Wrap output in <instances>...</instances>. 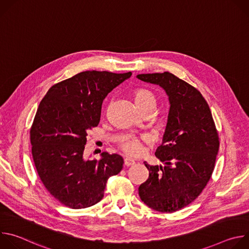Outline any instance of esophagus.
<instances>
[{"label": "esophagus", "instance_id": "34e87169", "mask_svg": "<svg viewBox=\"0 0 249 249\" xmlns=\"http://www.w3.org/2000/svg\"><path fill=\"white\" fill-rule=\"evenodd\" d=\"M124 164H125V166L133 165V164H135V160L130 158H126V159H124Z\"/></svg>", "mask_w": 249, "mask_h": 249}]
</instances>
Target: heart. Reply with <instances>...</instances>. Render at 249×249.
<instances>
[{
	"label": "heart",
	"mask_w": 249,
	"mask_h": 249,
	"mask_svg": "<svg viewBox=\"0 0 249 249\" xmlns=\"http://www.w3.org/2000/svg\"><path fill=\"white\" fill-rule=\"evenodd\" d=\"M134 102L138 109L142 112L146 109L155 108L157 99L155 94L148 89H137L134 93ZM121 149L129 156H138L142 153V144L138 139L127 138L123 140L120 144Z\"/></svg>",
	"instance_id": "heart-1"
}]
</instances>
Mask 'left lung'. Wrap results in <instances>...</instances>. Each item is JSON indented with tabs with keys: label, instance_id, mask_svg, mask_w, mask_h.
Listing matches in <instances>:
<instances>
[{
	"label": "left lung",
	"instance_id": "obj_1",
	"mask_svg": "<svg viewBox=\"0 0 249 249\" xmlns=\"http://www.w3.org/2000/svg\"><path fill=\"white\" fill-rule=\"evenodd\" d=\"M136 78L159 86L169 102L162 142L156 151L163 166L144 162L150 174L139 196L156 211L172 213L192 203L210 180L219 152L218 132L207 101L186 82L168 72Z\"/></svg>",
	"mask_w": 249,
	"mask_h": 249
}]
</instances>
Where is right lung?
Instances as JSON below:
<instances>
[{"mask_svg": "<svg viewBox=\"0 0 249 249\" xmlns=\"http://www.w3.org/2000/svg\"><path fill=\"white\" fill-rule=\"evenodd\" d=\"M131 76L86 71L51 87L39 103L30 129L32 157L42 183L63 205L83 209L98 203L106 181L121 171V156L103 152L90 160L84 152L104 98Z\"/></svg>", "mask_w": 249, "mask_h": 249, "instance_id": "right-lung-1", "label": "right lung"}]
</instances>
